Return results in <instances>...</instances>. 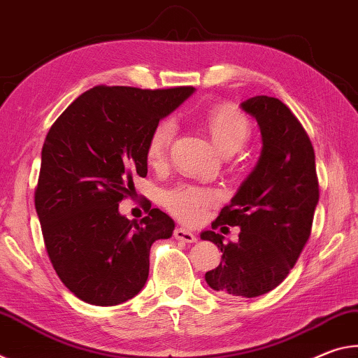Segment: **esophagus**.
I'll list each match as a JSON object with an SVG mask.
<instances>
[{"mask_svg":"<svg viewBox=\"0 0 358 358\" xmlns=\"http://www.w3.org/2000/svg\"><path fill=\"white\" fill-rule=\"evenodd\" d=\"M174 238L179 239V241H184V243H195L196 241L195 234L187 230V228H184V227L176 228V230H174Z\"/></svg>","mask_w":358,"mask_h":358,"instance_id":"obj_1","label":"esophagus"}]
</instances>
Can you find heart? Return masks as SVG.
Returning <instances> with one entry per match:
<instances>
[{"label": "heart", "instance_id": "b5f03b06", "mask_svg": "<svg viewBox=\"0 0 358 358\" xmlns=\"http://www.w3.org/2000/svg\"><path fill=\"white\" fill-rule=\"evenodd\" d=\"M208 131L222 154L230 155L248 143L250 136V122L243 113L230 106L210 109L204 117ZM178 125L173 119H163L152 130L145 158L150 165H162L171 148ZM214 190L206 187L180 184L163 195V203L174 215L185 222H198L204 217L208 208L215 201Z\"/></svg>", "mask_w": 358, "mask_h": 358}]
</instances>
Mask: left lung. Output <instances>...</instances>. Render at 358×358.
<instances>
[{
  "instance_id": "8db88e82",
  "label": "left lung",
  "mask_w": 358,
  "mask_h": 358,
  "mask_svg": "<svg viewBox=\"0 0 358 358\" xmlns=\"http://www.w3.org/2000/svg\"><path fill=\"white\" fill-rule=\"evenodd\" d=\"M260 127L263 149L254 171L231 203L213 222L242 228L240 241L223 243L212 230L201 239L222 252L217 268L206 273L220 295L254 298L289 276L311 236L319 201L314 148L300 120L278 98L254 96L241 104Z\"/></svg>"
}]
</instances>
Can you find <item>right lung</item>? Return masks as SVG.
Wrapping results in <instances>:
<instances>
[{
	"mask_svg": "<svg viewBox=\"0 0 358 358\" xmlns=\"http://www.w3.org/2000/svg\"><path fill=\"white\" fill-rule=\"evenodd\" d=\"M192 93L193 87L96 85L47 133L34 208L52 266L79 300L115 306L138 295L149 276L150 245L173 234L163 210L128 220L119 203L133 193V176L148 174L152 130Z\"/></svg>",
	"mask_w": 358,
	"mask_h": 358,
	"instance_id": "add662e5",
	"label": "right lung"
}]
</instances>
